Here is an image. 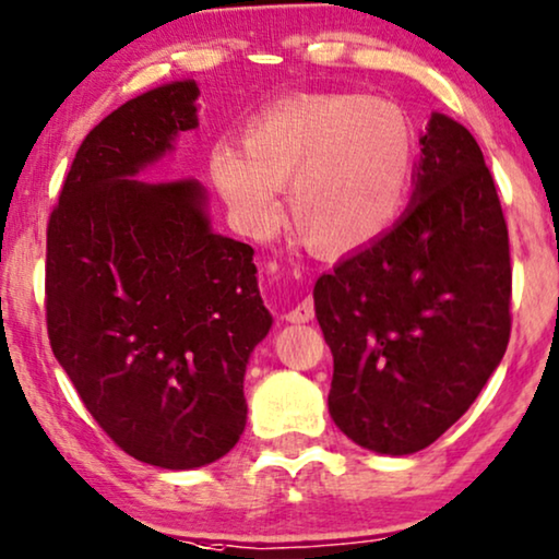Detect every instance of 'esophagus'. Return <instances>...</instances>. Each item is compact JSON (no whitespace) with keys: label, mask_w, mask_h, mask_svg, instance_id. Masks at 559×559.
Segmentation results:
<instances>
[{"label":"esophagus","mask_w":559,"mask_h":559,"mask_svg":"<svg viewBox=\"0 0 559 559\" xmlns=\"http://www.w3.org/2000/svg\"><path fill=\"white\" fill-rule=\"evenodd\" d=\"M313 316H316L313 300H302V302H297V306L289 310L285 318L289 323H308V321H313Z\"/></svg>","instance_id":"obj_1"}]
</instances>
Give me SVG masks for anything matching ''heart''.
<instances>
[{"label":"heart","instance_id":"heart-1","mask_svg":"<svg viewBox=\"0 0 559 559\" xmlns=\"http://www.w3.org/2000/svg\"><path fill=\"white\" fill-rule=\"evenodd\" d=\"M416 177V135L401 107L349 92L295 94L246 126L243 148L217 143L210 179L253 236L277 226L282 187L297 230L323 253L380 241Z\"/></svg>","mask_w":559,"mask_h":559}]
</instances>
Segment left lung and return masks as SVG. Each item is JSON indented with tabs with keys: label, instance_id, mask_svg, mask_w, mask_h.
I'll use <instances>...</instances> for the list:
<instances>
[{
	"label": "left lung",
	"instance_id": "obj_1",
	"mask_svg": "<svg viewBox=\"0 0 559 559\" xmlns=\"http://www.w3.org/2000/svg\"><path fill=\"white\" fill-rule=\"evenodd\" d=\"M418 143L405 213L313 289L333 354V424L390 456L460 421L511 336L509 228L483 151L441 112Z\"/></svg>",
	"mask_w": 559,
	"mask_h": 559
}]
</instances>
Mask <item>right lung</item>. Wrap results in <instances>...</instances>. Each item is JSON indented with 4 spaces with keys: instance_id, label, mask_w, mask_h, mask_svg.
<instances>
[{
    "instance_id": "add662e5",
    "label": "right lung",
    "mask_w": 559,
    "mask_h": 559,
    "mask_svg": "<svg viewBox=\"0 0 559 559\" xmlns=\"http://www.w3.org/2000/svg\"><path fill=\"white\" fill-rule=\"evenodd\" d=\"M198 97L185 79L107 115L48 221L50 349L107 437L164 469L236 447L246 365L272 329L253 249L215 234L205 187L138 179L198 128Z\"/></svg>"
}]
</instances>
